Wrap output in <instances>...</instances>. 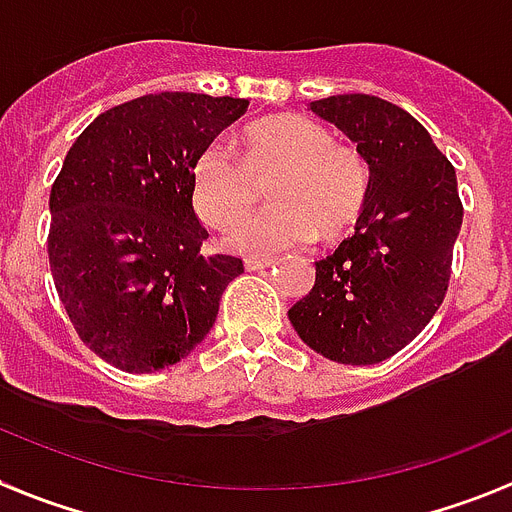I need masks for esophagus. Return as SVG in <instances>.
Segmentation results:
<instances>
[{
    "label": "esophagus",
    "mask_w": 512,
    "mask_h": 512,
    "mask_svg": "<svg viewBox=\"0 0 512 512\" xmlns=\"http://www.w3.org/2000/svg\"><path fill=\"white\" fill-rule=\"evenodd\" d=\"M246 269L248 272H261V269H266V266H272L274 261L272 259H261V256H246Z\"/></svg>",
    "instance_id": "34e87169"
}]
</instances>
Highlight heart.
<instances>
[{
	"instance_id": "b5f03b06",
	"label": "heart",
	"mask_w": 512,
	"mask_h": 512,
	"mask_svg": "<svg viewBox=\"0 0 512 512\" xmlns=\"http://www.w3.org/2000/svg\"><path fill=\"white\" fill-rule=\"evenodd\" d=\"M277 174L275 206L246 218L258 197L256 179ZM371 188L366 156L332 141L324 125L303 114H277L246 130L240 156L222 141L206 143L190 167V193L198 217L227 232V243L246 253L303 246L316 230L340 235L358 219Z\"/></svg>"
}]
</instances>
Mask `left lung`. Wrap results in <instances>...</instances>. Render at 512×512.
<instances>
[{"instance_id": "obj_1", "label": "left lung", "mask_w": 512, "mask_h": 512, "mask_svg": "<svg viewBox=\"0 0 512 512\" xmlns=\"http://www.w3.org/2000/svg\"><path fill=\"white\" fill-rule=\"evenodd\" d=\"M371 170L356 235L316 261V282L287 316L308 348L366 366L395 356L432 322L463 225L458 177L416 117L379 96L311 101Z\"/></svg>"}]
</instances>
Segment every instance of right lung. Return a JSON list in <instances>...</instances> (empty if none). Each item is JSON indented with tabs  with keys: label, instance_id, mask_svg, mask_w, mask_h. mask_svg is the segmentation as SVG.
<instances>
[{
	"label": "right lung",
	"instance_id": "add662e5",
	"mask_svg": "<svg viewBox=\"0 0 512 512\" xmlns=\"http://www.w3.org/2000/svg\"><path fill=\"white\" fill-rule=\"evenodd\" d=\"M248 99L164 91L99 114L49 196V266L75 332L130 374L185 358L209 335L243 261L206 251L193 211L198 151Z\"/></svg>",
	"mask_w": 512,
	"mask_h": 512
}]
</instances>
